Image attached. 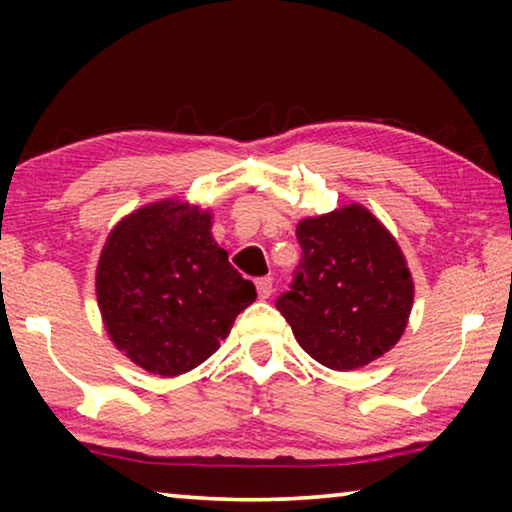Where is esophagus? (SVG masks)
I'll return each instance as SVG.
<instances>
[{"instance_id":"esophagus-1","label":"esophagus","mask_w":512,"mask_h":512,"mask_svg":"<svg viewBox=\"0 0 512 512\" xmlns=\"http://www.w3.org/2000/svg\"><path fill=\"white\" fill-rule=\"evenodd\" d=\"M255 287H257V296L259 298H262V300L271 298V293H273V280H271V277H259V280L255 282Z\"/></svg>"}]
</instances>
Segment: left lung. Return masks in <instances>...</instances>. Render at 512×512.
<instances>
[{
  "label": "left lung",
  "mask_w": 512,
  "mask_h": 512,
  "mask_svg": "<svg viewBox=\"0 0 512 512\" xmlns=\"http://www.w3.org/2000/svg\"><path fill=\"white\" fill-rule=\"evenodd\" d=\"M302 259L275 307L311 359L354 370L379 359L404 334L413 280L395 237L352 203L296 228Z\"/></svg>",
  "instance_id": "left-lung-1"
}]
</instances>
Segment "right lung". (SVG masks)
I'll return each mask as SVG.
<instances>
[{
  "mask_svg": "<svg viewBox=\"0 0 512 512\" xmlns=\"http://www.w3.org/2000/svg\"><path fill=\"white\" fill-rule=\"evenodd\" d=\"M212 214L158 201L121 219L97 266V298L112 343L162 377L196 368L219 350L255 284L212 237Z\"/></svg>",
  "mask_w": 512,
  "mask_h": 512,
  "instance_id": "add662e5",
  "label": "right lung"
}]
</instances>
